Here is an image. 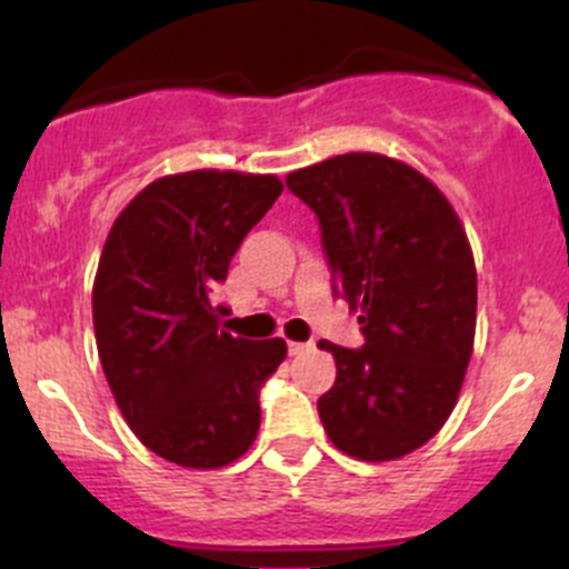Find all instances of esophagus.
Masks as SVG:
<instances>
[{
	"mask_svg": "<svg viewBox=\"0 0 569 569\" xmlns=\"http://www.w3.org/2000/svg\"><path fill=\"white\" fill-rule=\"evenodd\" d=\"M313 349V341H289V355H306Z\"/></svg>",
	"mask_w": 569,
	"mask_h": 569,
	"instance_id": "1",
	"label": "esophagus"
}]
</instances>
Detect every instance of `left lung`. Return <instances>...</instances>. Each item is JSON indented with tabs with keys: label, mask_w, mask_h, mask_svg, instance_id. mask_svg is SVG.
<instances>
[{
	"label": "left lung",
	"mask_w": 569,
	"mask_h": 569,
	"mask_svg": "<svg viewBox=\"0 0 569 569\" xmlns=\"http://www.w3.org/2000/svg\"><path fill=\"white\" fill-rule=\"evenodd\" d=\"M319 217L332 289L363 349L319 341L336 382L319 418L338 451L391 462L449 421L476 336V263L455 206L407 162L341 153L286 176Z\"/></svg>",
	"instance_id": "8db88e82"
}]
</instances>
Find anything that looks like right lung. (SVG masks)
<instances>
[{
	"label": "right lung",
	"mask_w": 569,
	"mask_h": 569,
	"mask_svg": "<svg viewBox=\"0 0 569 569\" xmlns=\"http://www.w3.org/2000/svg\"><path fill=\"white\" fill-rule=\"evenodd\" d=\"M283 181L239 170L162 176L109 228L93 280L101 366L131 432L194 470L237 462L261 427L258 388L286 341L231 336L209 300Z\"/></svg>",
	"instance_id": "add662e5"
}]
</instances>
